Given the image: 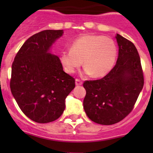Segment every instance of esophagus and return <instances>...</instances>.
<instances>
[{
  "mask_svg": "<svg viewBox=\"0 0 153 153\" xmlns=\"http://www.w3.org/2000/svg\"><path fill=\"white\" fill-rule=\"evenodd\" d=\"M82 84H83V82L81 80L78 79V78H76V79H75V84H76L77 86H80V85H81Z\"/></svg>",
  "mask_w": 153,
  "mask_h": 153,
  "instance_id": "1",
  "label": "esophagus"
}]
</instances>
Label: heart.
Segmentation results:
<instances>
[{"instance_id": "1", "label": "heart", "mask_w": 153, "mask_h": 153, "mask_svg": "<svg viewBox=\"0 0 153 153\" xmlns=\"http://www.w3.org/2000/svg\"><path fill=\"white\" fill-rule=\"evenodd\" d=\"M117 57L113 40L98 35H86L72 42L70 50L61 54L60 60L66 72L72 74L83 64L86 74L99 78L110 72Z\"/></svg>"}]
</instances>
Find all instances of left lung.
<instances>
[{
  "instance_id": "1",
  "label": "left lung",
  "mask_w": 153,
  "mask_h": 153,
  "mask_svg": "<svg viewBox=\"0 0 153 153\" xmlns=\"http://www.w3.org/2000/svg\"><path fill=\"white\" fill-rule=\"evenodd\" d=\"M118 58L104 78L85 81L84 108L94 122L112 125L126 118L133 109L144 79L139 54L129 40L117 34Z\"/></svg>"
}]
</instances>
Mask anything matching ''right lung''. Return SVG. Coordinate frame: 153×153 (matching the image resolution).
<instances>
[{
  "label": "right lung",
  "instance_id": "obj_1",
  "mask_svg": "<svg viewBox=\"0 0 153 153\" xmlns=\"http://www.w3.org/2000/svg\"><path fill=\"white\" fill-rule=\"evenodd\" d=\"M63 30H44L25 41L12 65L10 89L20 109L29 118L45 124L58 119L65 98L75 88V78L64 72L60 58L48 53Z\"/></svg>",
  "mask_w": 153,
  "mask_h": 153
}]
</instances>
